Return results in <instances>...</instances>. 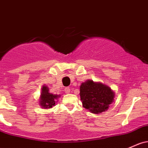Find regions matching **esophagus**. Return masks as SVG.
I'll list each match as a JSON object with an SVG mask.
<instances>
[{
    "label": "esophagus",
    "instance_id": "obj_1",
    "mask_svg": "<svg viewBox=\"0 0 148 148\" xmlns=\"http://www.w3.org/2000/svg\"><path fill=\"white\" fill-rule=\"evenodd\" d=\"M64 92H66V93H69V92H71V89L69 87H66L64 88Z\"/></svg>",
    "mask_w": 148,
    "mask_h": 148
}]
</instances>
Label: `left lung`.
Returning <instances> with one entry per match:
<instances>
[{"mask_svg": "<svg viewBox=\"0 0 148 148\" xmlns=\"http://www.w3.org/2000/svg\"><path fill=\"white\" fill-rule=\"evenodd\" d=\"M80 98L84 108L100 114L108 110L114 101V92L108 86L88 79L80 86Z\"/></svg>", "mask_w": 148, "mask_h": 148, "instance_id": "obj_1", "label": "left lung"}]
</instances>
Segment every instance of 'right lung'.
<instances>
[{
  "label": "right lung",
  "mask_w": 148,
  "mask_h": 148,
  "mask_svg": "<svg viewBox=\"0 0 148 148\" xmlns=\"http://www.w3.org/2000/svg\"><path fill=\"white\" fill-rule=\"evenodd\" d=\"M60 97V95L50 93L49 92V88L46 86L43 85L41 88L39 104L40 106L44 109L51 108L55 106L58 98Z\"/></svg>",
  "instance_id": "1"
}]
</instances>
